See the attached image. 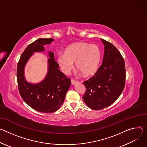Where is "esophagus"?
I'll return each instance as SVG.
<instances>
[{"instance_id": "esophagus-1", "label": "esophagus", "mask_w": 147, "mask_h": 147, "mask_svg": "<svg viewBox=\"0 0 147 147\" xmlns=\"http://www.w3.org/2000/svg\"><path fill=\"white\" fill-rule=\"evenodd\" d=\"M78 83V82L77 80H74V79L71 80V84H72V85H75V84H76Z\"/></svg>"}]
</instances>
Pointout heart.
<instances>
[{
	"label": "heart",
	"mask_w": 147,
	"mask_h": 147,
	"mask_svg": "<svg viewBox=\"0 0 147 147\" xmlns=\"http://www.w3.org/2000/svg\"><path fill=\"white\" fill-rule=\"evenodd\" d=\"M100 59L101 51L99 47L85 42L69 46L65 53H60L57 57V62L64 73L68 74L75 62L76 68L85 76H90L96 72Z\"/></svg>",
	"instance_id": "heart-1"
}]
</instances>
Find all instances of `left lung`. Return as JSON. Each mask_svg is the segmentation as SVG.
<instances>
[{"mask_svg": "<svg viewBox=\"0 0 147 147\" xmlns=\"http://www.w3.org/2000/svg\"><path fill=\"white\" fill-rule=\"evenodd\" d=\"M101 40L105 45L102 63L94 76L84 82L86 90L83 99L94 110L103 109L115 102L123 91L125 82L122 55L115 45Z\"/></svg>", "mask_w": 147, "mask_h": 147, "instance_id": "left-lung-1", "label": "left lung"}]
</instances>
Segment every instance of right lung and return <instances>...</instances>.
<instances>
[{
	"label": "right lung",
	"mask_w": 147,
	"mask_h": 147,
	"mask_svg": "<svg viewBox=\"0 0 147 147\" xmlns=\"http://www.w3.org/2000/svg\"><path fill=\"white\" fill-rule=\"evenodd\" d=\"M53 38H39L32 42L22 54L17 68L18 88L23 100L35 110L45 113L56 111L63 103L71 86V79L58 68L54 53L48 52V72L41 82L32 84L27 82L24 70L27 61L36 52H43L44 45L54 41Z\"/></svg>",
	"instance_id": "1"
}]
</instances>
